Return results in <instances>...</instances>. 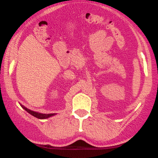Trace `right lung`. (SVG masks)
<instances>
[{
  "label": "right lung",
  "mask_w": 158,
  "mask_h": 158,
  "mask_svg": "<svg viewBox=\"0 0 158 158\" xmlns=\"http://www.w3.org/2000/svg\"><path fill=\"white\" fill-rule=\"evenodd\" d=\"M21 106L22 107V108L25 110H26V111L28 112L29 114H30L31 115L33 116V117H36V118L40 119H48V118H49V117H52V116L56 115V114H42V113H39V112H36V111H34V110L28 109V108H26L25 106H22V105H21Z\"/></svg>",
  "instance_id": "right-lung-1"
}]
</instances>
